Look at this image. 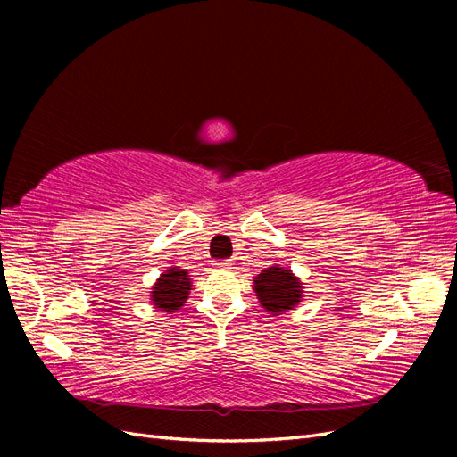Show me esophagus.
Wrapping results in <instances>:
<instances>
[{
  "instance_id": "esophagus-1",
  "label": "esophagus",
  "mask_w": 457,
  "mask_h": 457,
  "mask_svg": "<svg viewBox=\"0 0 457 457\" xmlns=\"http://www.w3.org/2000/svg\"><path fill=\"white\" fill-rule=\"evenodd\" d=\"M215 265H217V267H220V269H230L232 262H230L228 259H225V261H215Z\"/></svg>"
}]
</instances>
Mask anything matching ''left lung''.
I'll return each mask as SVG.
<instances>
[{"instance_id": "left-lung-1", "label": "left lung", "mask_w": 457, "mask_h": 457, "mask_svg": "<svg viewBox=\"0 0 457 457\" xmlns=\"http://www.w3.org/2000/svg\"><path fill=\"white\" fill-rule=\"evenodd\" d=\"M303 282L292 269L282 265H270L253 278V292L261 307L272 316L286 314L295 309L303 297Z\"/></svg>"}]
</instances>
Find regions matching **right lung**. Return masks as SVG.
I'll list each match as a JSON object with an SVG mask.
<instances>
[{"label": "right lung", "mask_w": 457, "mask_h": 457, "mask_svg": "<svg viewBox=\"0 0 457 457\" xmlns=\"http://www.w3.org/2000/svg\"><path fill=\"white\" fill-rule=\"evenodd\" d=\"M190 287L192 280L188 278V270L173 265L162 272L154 286H152L150 303L154 305V309L171 314L185 305Z\"/></svg>", "instance_id": "obj_1"}]
</instances>
